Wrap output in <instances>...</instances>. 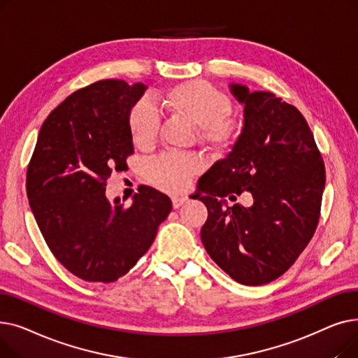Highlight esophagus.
Masks as SVG:
<instances>
[{"instance_id": "esophagus-1", "label": "esophagus", "mask_w": 358, "mask_h": 358, "mask_svg": "<svg viewBox=\"0 0 358 358\" xmlns=\"http://www.w3.org/2000/svg\"><path fill=\"white\" fill-rule=\"evenodd\" d=\"M185 201H187V199H185V197L174 196V197H173V206H174V209H178V208H181V206H182Z\"/></svg>"}]
</instances>
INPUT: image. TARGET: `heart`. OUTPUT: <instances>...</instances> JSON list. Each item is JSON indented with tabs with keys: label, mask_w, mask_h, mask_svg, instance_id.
<instances>
[{
	"label": "heart",
	"mask_w": 358,
	"mask_h": 358,
	"mask_svg": "<svg viewBox=\"0 0 358 358\" xmlns=\"http://www.w3.org/2000/svg\"><path fill=\"white\" fill-rule=\"evenodd\" d=\"M164 104L176 115L197 126L203 142L213 146L231 143L239 131V119L231 115L232 103L227 94L204 81H187L164 94ZM161 119L146 100L136 103L129 116V130L135 146L150 148L159 131ZM200 161L190 155L164 154L148 165V178L161 190L180 192L190 177L200 171Z\"/></svg>",
	"instance_id": "heart-1"
}]
</instances>
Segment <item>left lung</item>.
<instances>
[{
  "mask_svg": "<svg viewBox=\"0 0 358 358\" xmlns=\"http://www.w3.org/2000/svg\"><path fill=\"white\" fill-rule=\"evenodd\" d=\"M243 127L227 158L213 164L199 196L208 208L201 242L235 281L261 286L285 274L312 239L321 213L325 165L308 122L268 91L231 84ZM250 191L251 208L224 196Z\"/></svg>",
  "mask_w": 358,
  "mask_h": 358,
  "instance_id": "1",
  "label": "left lung"
}]
</instances>
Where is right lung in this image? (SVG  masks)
I'll return each mask as SVG.
<instances>
[{
  "mask_svg": "<svg viewBox=\"0 0 358 358\" xmlns=\"http://www.w3.org/2000/svg\"><path fill=\"white\" fill-rule=\"evenodd\" d=\"M146 85L103 80L72 92L41 127L29 162L26 190L49 250L91 283H111L146 254L171 200L141 185L130 206L106 197L113 171L134 154L130 110Z\"/></svg>",
  "mask_w": 358,
  "mask_h": 358,
  "instance_id": "right-lung-1",
  "label": "right lung"
}]
</instances>
